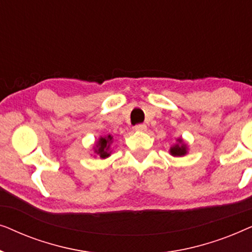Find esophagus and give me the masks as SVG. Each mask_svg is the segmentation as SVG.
Masks as SVG:
<instances>
[{
  "label": "esophagus",
  "mask_w": 252,
  "mask_h": 252,
  "mask_svg": "<svg viewBox=\"0 0 252 252\" xmlns=\"http://www.w3.org/2000/svg\"><path fill=\"white\" fill-rule=\"evenodd\" d=\"M134 129H135L136 132H146L147 125H144V124H140V125H136L135 127H134Z\"/></svg>",
  "instance_id": "obj_1"
}]
</instances>
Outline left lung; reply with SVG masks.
<instances>
[{
	"label": "left lung",
	"mask_w": 252,
	"mask_h": 252,
	"mask_svg": "<svg viewBox=\"0 0 252 252\" xmlns=\"http://www.w3.org/2000/svg\"><path fill=\"white\" fill-rule=\"evenodd\" d=\"M168 151H170L171 156L173 157H184L188 154V146L181 137H179L177 139V142L170 148Z\"/></svg>",
	"instance_id": "obj_1"
}]
</instances>
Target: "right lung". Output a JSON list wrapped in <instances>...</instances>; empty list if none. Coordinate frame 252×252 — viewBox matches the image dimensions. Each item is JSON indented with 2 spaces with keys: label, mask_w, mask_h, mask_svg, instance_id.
<instances>
[{
  "label": "right lung",
  "mask_w": 252,
  "mask_h": 252,
  "mask_svg": "<svg viewBox=\"0 0 252 252\" xmlns=\"http://www.w3.org/2000/svg\"><path fill=\"white\" fill-rule=\"evenodd\" d=\"M113 143V136L112 135H105L101 136L99 139L96 141L94 147H93V150L96 154V156H98L101 159H105L111 156L112 149L111 146Z\"/></svg>",
  "instance_id": "obj_1"
}]
</instances>
